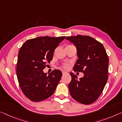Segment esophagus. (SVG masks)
<instances>
[{
	"label": "esophagus",
	"mask_w": 122,
	"mask_h": 122,
	"mask_svg": "<svg viewBox=\"0 0 122 122\" xmlns=\"http://www.w3.org/2000/svg\"><path fill=\"white\" fill-rule=\"evenodd\" d=\"M66 74H67V72L66 71H62V74L63 75H65Z\"/></svg>",
	"instance_id": "34e87169"
}]
</instances>
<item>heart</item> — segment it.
<instances>
[{"label":"heart","mask_w":122,"mask_h":122,"mask_svg":"<svg viewBox=\"0 0 122 122\" xmlns=\"http://www.w3.org/2000/svg\"><path fill=\"white\" fill-rule=\"evenodd\" d=\"M63 67L65 69H68L69 68V65L68 64V63H66V64L63 66Z\"/></svg>","instance_id":"obj_1"}]
</instances>
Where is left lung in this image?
<instances>
[{
    "label": "left lung",
    "instance_id": "obj_1",
    "mask_svg": "<svg viewBox=\"0 0 122 122\" xmlns=\"http://www.w3.org/2000/svg\"><path fill=\"white\" fill-rule=\"evenodd\" d=\"M66 39L76 48L78 59L73 70L84 73V76L78 79L70 73L69 93L79 103L91 104L99 98L107 81L108 56L103 44L90 36L78 35Z\"/></svg>",
    "mask_w": 122,
    "mask_h": 122
}]
</instances>
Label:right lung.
<instances>
[{
	"label": "right lung",
	"instance_id": "obj_1",
	"mask_svg": "<svg viewBox=\"0 0 122 122\" xmlns=\"http://www.w3.org/2000/svg\"><path fill=\"white\" fill-rule=\"evenodd\" d=\"M65 38L43 36L28 40L19 50L17 79L23 93L31 101H42L55 92L62 72L55 69L47 75L43 69L51 61L54 51Z\"/></svg>",
	"mask_w": 122,
	"mask_h": 122
}]
</instances>
